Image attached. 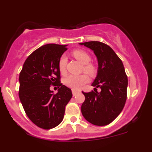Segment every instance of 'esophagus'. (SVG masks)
<instances>
[{
	"label": "esophagus",
	"mask_w": 152,
	"mask_h": 152,
	"mask_svg": "<svg viewBox=\"0 0 152 152\" xmlns=\"http://www.w3.org/2000/svg\"><path fill=\"white\" fill-rule=\"evenodd\" d=\"M77 93H78V92L76 91H75L74 89L72 90V94H73V96H76V94H77Z\"/></svg>",
	"instance_id": "esophagus-1"
}]
</instances>
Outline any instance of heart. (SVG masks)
Instances as JSON below:
<instances>
[{
    "label": "heart",
    "instance_id": "b5f03b06",
    "mask_svg": "<svg viewBox=\"0 0 152 152\" xmlns=\"http://www.w3.org/2000/svg\"><path fill=\"white\" fill-rule=\"evenodd\" d=\"M73 56L78 62L83 64V71L90 76H94L96 73L95 67L90 64L91 56L89 54L82 50H76L73 52ZM67 58L65 55L61 57L58 63V69L61 74L66 73V66ZM88 81V77L84 74L81 75H68L64 78V83L66 86L71 88L74 90H77Z\"/></svg>",
    "mask_w": 152,
    "mask_h": 152
}]
</instances>
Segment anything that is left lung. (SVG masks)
I'll return each mask as SVG.
<instances>
[{"label":"left lung","instance_id":"1","mask_svg":"<svg viewBox=\"0 0 152 152\" xmlns=\"http://www.w3.org/2000/svg\"><path fill=\"white\" fill-rule=\"evenodd\" d=\"M94 51L98 61V69L91 86L94 91L85 93L81 113L86 121L96 126H105L121 112L126 100L128 78L121 60L114 50L105 43L89 41L79 43Z\"/></svg>","mask_w":152,"mask_h":152}]
</instances>
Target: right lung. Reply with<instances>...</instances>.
Segmentation results:
<instances>
[{
  "instance_id": "obj_1",
  "label": "right lung",
  "mask_w": 152,
  "mask_h": 152,
  "mask_svg": "<svg viewBox=\"0 0 152 152\" xmlns=\"http://www.w3.org/2000/svg\"><path fill=\"white\" fill-rule=\"evenodd\" d=\"M67 46L49 43L41 46L26 58L19 75V98L26 114L44 129L60 124L65 106L72 97L71 90L59 81V60ZM56 83L59 89L53 94L50 87Z\"/></svg>"
}]
</instances>
